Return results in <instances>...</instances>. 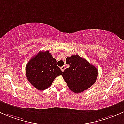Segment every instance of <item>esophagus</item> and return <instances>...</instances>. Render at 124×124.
<instances>
[{
	"label": "esophagus",
	"mask_w": 124,
	"mask_h": 124,
	"mask_svg": "<svg viewBox=\"0 0 124 124\" xmlns=\"http://www.w3.org/2000/svg\"><path fill=\"white\" fill-rule=\"evenodd\" d=\"M65 67H64V66H63V67H61V70H62V71H64V70H65Z\"/></svg>",
	"instance_id": "obj_1"
}]
</instances>
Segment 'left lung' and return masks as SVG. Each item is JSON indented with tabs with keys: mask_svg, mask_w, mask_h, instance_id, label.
Listing matches in <instances>:
<instances>
[{
	"mask_svg": "<svg viewBox=\"0 0 124 124\" xmlns=\"http://www.w3.org/2000/svg\"><path fill=\"white\" fill-rule=\"evenodd\" d=\"M66 63L70 65L62 74L68 87L74 93H81L96 82L98 70L78 54L67 57Z\"/></svg>",
	"mask_w": 124,
	"mask_h": 124,
	"instance_id": "obj_1",
	"label": "left lung"
}]
</instances>
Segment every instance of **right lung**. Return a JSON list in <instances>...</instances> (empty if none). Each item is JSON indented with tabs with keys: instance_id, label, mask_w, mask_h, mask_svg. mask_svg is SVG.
<instances>
[{
	"instance_id": "1",
	"label": "right lung",
	"mask_w": 124,
	"mask_h": 124,
	"mask_svg": "<svg viewBox=\"0 0 124 124\" xmlns=\"http://www.w3.org/2000/svg\"><path fill=\"white\" fill-rule=\"evenodd\" d=\"M49 51L39 52L26 65V77L29 82L39 91L50 87L56 77L63 73Z\"/></svg>"
}]
</instances>
